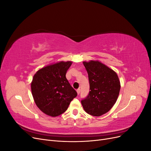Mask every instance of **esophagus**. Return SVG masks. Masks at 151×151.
I'll return each instance as SVG.
<instances>
[{
	"instance_id": "34e87169",
	"label": "esophagus",
	"mask_w": 151,
	"mask_h": 151,
	"mask_svg": "<svg viewBox=\"0 0 151 151\" xmlns=\"http://www.w3.org/2000/svg\"><path fill=\"white\" fill-rule=\"evenodd\" d=\"M80 92H81V89H77V94H80Z\"/></svg>"
}]
</instances>
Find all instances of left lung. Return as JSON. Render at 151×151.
Returning <instances> with one entry per match:
<instances>
[{
	"label": "left lung",
	"mask_w": 151,
	"mask_h": 151,
	"mask_svg": "<svg viewBox=\"0 0 151 151\" xmlns=\"http://www.w3.org/2000/svg\"><path fill=\"white\" fill-rule=\"evenodd\" d=\"M83 64L88 74L91 91L81 104L87 113L101 116L116 101L120 90L119 78L115 71L98 60L83 62Z\"/></svg>",
	"instance_id": "1"
}]
</instances>
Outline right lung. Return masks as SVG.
Returning <instances> with one entry per match:
<instances>
[{
	"instance_id": "1",
	"label": "right lung",
	"mask_w": 151,
	"mask_h": 151,
	"mask_svg": "<svg viewBox=\"0 0 151 151\" xmlns=\"http://www.w3.org/2000/svg\"><path fill=\"white\" fill-rule=\"evenodd\" d=\"M72 62H59L41 68L34 75L31 93L36 106L45 114L57 116L64 113L77 93L66 73Z\"/></svg>"
}]
</instances>
